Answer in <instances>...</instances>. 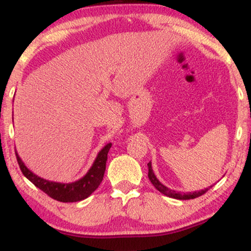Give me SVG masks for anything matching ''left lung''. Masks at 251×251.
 <instances>
[{
  "mask_svg": "<svg viewBox=\"0 0 251 251\" xmlns=\"http://www.w3.org/2000/svg\"><path fill=\"white\" fill-rule=\"evenodd\" d=\"M148 166H149V179L151 180L152 184H153L154 188L157 189L159 192H162L163 195L168 196V197H171V198H176V200H181V201H184V200H194V198H197V197H200V196L205 194V192L208 191V190L212 186L211 185V186H209V188H206V189H204V190H201V191L186 192V194H185V192H177V191H175V190L169 189L168 186H165V185H164V184H162L159 180H158V178L155 177L153 170H152L151 162L148 164Z\"/></svg>",
  "mask_w": 251,
  "mask_h": 251,
  "instance_id": "left-lung-1",
  "label": "left lung"
}]
</instances>
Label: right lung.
I'll use <instances>...</instances> for the list:
<instances>
[{"label": "right lung", "instance_id": "1", "mask_svg": "<svg viewBox=\"0 0 251 251\" xmlns=\"http://www.w3.org/2000/svg\"><path fill=\"white\" fill-rule=\"evenodd\" d=\"M112 144H106L103 148L100 150L99 153L97 154L96 160L92 164L91 169L88 170L87 174L83 176L82 178L77 179L72 183H59V181H51L43 179L39 176L31 172L17 152L16 158L17 163H19L20 169H21L22 174L27 179H29L36 188L42 190L45 194H47L53 200L63 201V203H73V201H79L85 200L93 194L102 181L103 175H105L106 170V160H107V153L111 149Z\"/></svg>", "mask_w": 251, "mask_h": 251}]
</instances>
